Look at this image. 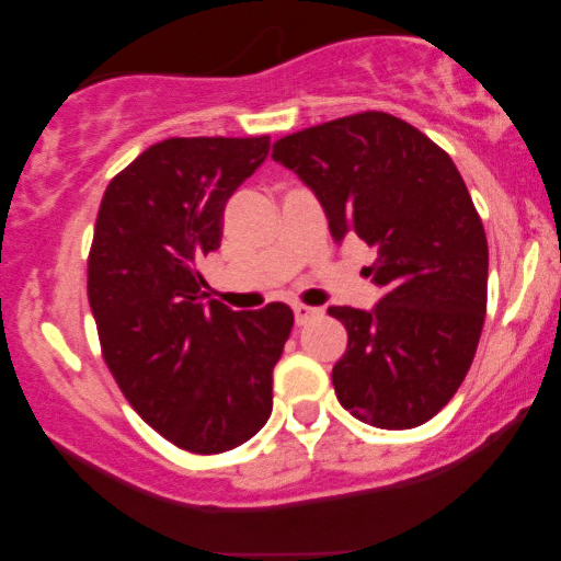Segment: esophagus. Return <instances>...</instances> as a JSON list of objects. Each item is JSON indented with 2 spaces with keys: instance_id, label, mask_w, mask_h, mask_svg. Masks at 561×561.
Wrapping results in <instances>:
<instances>
[{
  "instance_id": "1",
  "label": "esophagus",
  "mask_w": 561,
  "mask_h": 561,
  "mask_svg": "<svg viewBox=\"0 0 561 561\" xmlns=\"http://www.w3.org/2000/svg\"><path fill=\"white\" fill-rule=\"evenodd\" d=\"M293 311H295V324H308V321H311L313 317H319V308H311V306H302V302H295L293 306Z\"/></svg>"
}]
</instances>
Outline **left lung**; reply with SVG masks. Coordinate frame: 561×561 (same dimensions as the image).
Listing matches in <instances>:
<instances>
[{
	"label": "left lung",
	"instance_id": "8db88e82",
	"mask_svg": "<svg viewBox=\"0 0 561 561\" xmlns=\"http://www.w3.org/2000/svg\"><path fill=\"white\" fill-rule=\"evenodd\" d=\"M272 158L317 192L334 242L375 250L371 311L330 306L347 351L337 401L356 420L411 430L465 382L488 306V240L459 169L420 128L366 111L274 141Z\"/></svg>",
	"mask_w": 561,
	"mask_h": 561
}]
</instances>
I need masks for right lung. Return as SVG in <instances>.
Segmentation results:
<instances>
[{
    "mask_svg": "<svg viewBox=\"0 0 561 561\" xmlns=\"http://www.w3.org/2000/svg\"><path fill=\"white\" fill-rule=\"evenodd\" d=\"M266 152L268 137L158 141L113 176L96 214L87 289L102 358L141 420L192 454H224L266 424L295 324L285 302H203L197 272Z\"/></svg>",
    "mask_w": 561,
    "mask_h": 561,
    "instance_id": "right-lung-1",
    "label": "right lung"
}]
</instances>
